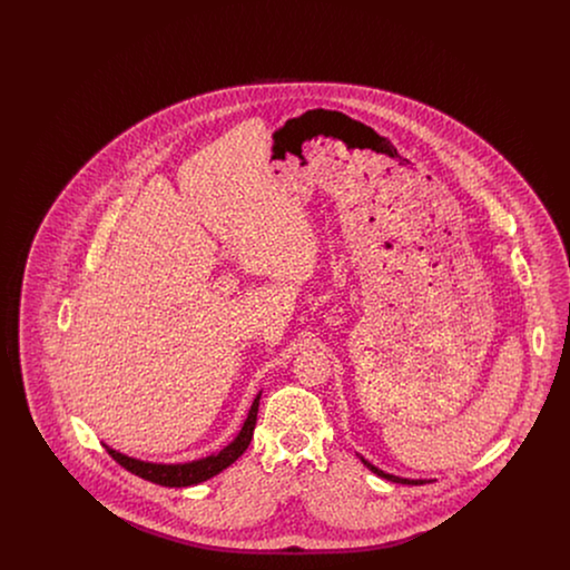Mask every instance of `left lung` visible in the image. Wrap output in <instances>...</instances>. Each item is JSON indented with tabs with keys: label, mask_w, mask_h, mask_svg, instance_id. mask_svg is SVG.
<instances>
[{
	"label": "left lung",
	"mask_w": 570,
	"mask_h": 570,
	"mask_svg": "<svg viewBox=\"0 0 570 570\" xmlns=\"http://www.w3.org/2000/svg\"><path fill=\"white\" fill-rule=\"evenodd\" d=\"M374 474H379V476H382V479H386V481H393V483H402V485H423L425 481H410V479H400V476H393V474H386V472H382V470H379L376 465H372L370 461L361 460Z\"/></svg>",
	"instance_id": "8db88e82"
}]
</instances>
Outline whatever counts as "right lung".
<instances>
[{"instance_id":"add662e5","label":"right lung","mask_w":570,"mask_h":570,"mask_svg":"<svg viewBox=\"0 0 570 570\" xmlns=\"http://www.w3.org/2000/svg\"><path fill=\"white\" fill-rule=\"evenodd\" d=\"M258 402H261V393L256 395L254 404L249 407V414L245 419L244 428L239 435L226 446L222 449L217 455H209L205 460L190 461V463H149V461L132 460L126 458L117 451H112L107 446L110 458L117 461L121 468H126L128 472H132L136 476L151 481L156 485L163 488H190L198 485L212 476L219 474L224 468H228L233 461L239 460L244 455L245 449L252 442L254 428H256V416H258Z\"/></svg>"}]
</instances>
